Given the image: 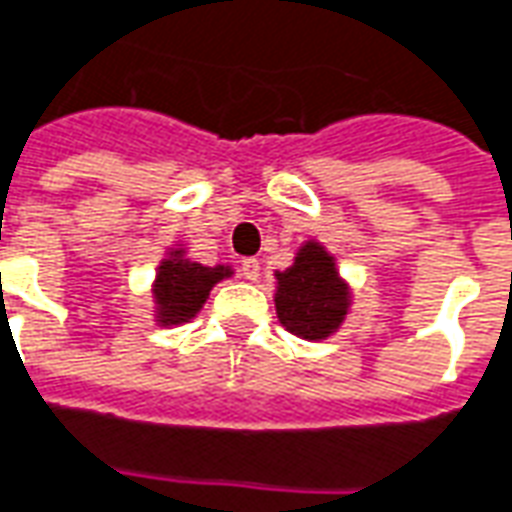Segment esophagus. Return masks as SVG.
Masks as SVG:
<instances>
[{
	"mask_svg": "<svg viewBox=\"0 0 512 512\" xmlns=\"http://www.w3.org/2000/svg\"><path fill=\"white\" fill-rule=\"evenodd\" d=\"M259 270H262L259 259H242V264H239V273H242V278H248V281H256Z\"/></svg>",
	"mask_w": 512,
	"mask_h": 512,
	"instance_id": "obj_1",
	"label": "esophagus"
}]
</instances>
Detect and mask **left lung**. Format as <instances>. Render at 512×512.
<instances>
[{
  "label": "left lung",
  "mask_w": 512,
  "mask_h": 512,
  "mask_svg": "<svg viewBox=\"0 0 512 512\" xmlns=\"http://www.w3.org/2000/svg\"><path fill=\"white\" fill-rule=\"evenodd\" d=\"M351 284L317 239H306L287 270H276V315L295 337L320 343L340 331L351 312Z\"/></svg>",
  "instance_id": "8db88e82"
}]
</instances>
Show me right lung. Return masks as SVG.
<instances>
[{
  "instance_id": "right-lung-1",
  "label": "right lung",
  "mask_w": 512,
  "mask_h": 512,
  "mask_svg": "<svg viewBox=\"0 0 512 512\" xmlns=\"http://www.w3.org/2000/svg\"><path fill=\"white\" fill-rule=\"evenodd\" d=\"M234 276L231 264H200L189 259V250L183 245L167 248L164 259L158 262L153 278V317L155 326H181L189 323L197 312L203 309V303L209 301V292Z\"/></svg>"
}]
</instances>
